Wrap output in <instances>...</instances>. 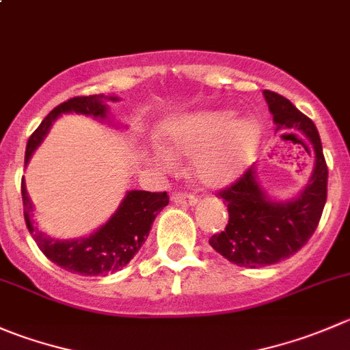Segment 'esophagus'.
<instances>
[{
  "label": "esophagus",
  "mask_w": 350,
  "mask_h": 350,
  "mask_svg": "<svg viewBox=\"0 0 350 350\" xmlns=\"http://www.w3.org/2000/svg\"><path fill=\"white\" fill-rule=\"evenodd\" d=\"M171 200L174 203H178V205H183V206H193L196 202H198L195 196L189 195V193H185V191H174L171 195Z\"/></svg>",
  "instance_id": "1"
}]
</instances>
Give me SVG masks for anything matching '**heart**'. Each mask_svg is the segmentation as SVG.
I'll list each match as a JSON object with an SVG mask.
<instances>
[{"mask_svg":"<svg viewBox=\"0 0 350 350\" xmlns=\"http://www.w3.org/2000/svg\"><path fill=\"white\" fill-rule=\"evenodd\" d=\"M227 111H202L171 121L165 140L176 154L195 155L193 174L205 186L232 181L247 164L260 138L256 121H230Z\"/></svg>","mask_w":350,"mask_h":350,"instance_id":"obj_1","label":"heart"}]
</instances>
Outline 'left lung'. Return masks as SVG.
<instances>
[{
  "instance_id": "obj_1",
  "label": "left lung",
  "mask_w": 350,
  "mask_h": 350,
  "mask_svg": "<svg viewBox=\"0 0 350 350\" xmlns=\"http://www.w3.org/2000/svg\"><path fill=\"white\" fill-rule=\"evenodd\" d=\"M263 96L273 114L275 131L291 128L310 138L314 150V171L299 198L287 203L267 198L258 185L254 167L217 191L227 203L229 220L226 229L213 234L208 243L230 263L246 269L273 265L297 253L317 230L327 202L328 167L317 126L280 94L263 90Z\"/></svg>"
}]
</instances>
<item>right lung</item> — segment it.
<instances>
[{
    "label": "right lung",
    "instance_id": "1",
    "mask_svg": "<svg viewBox=\"0 0 350 350\" xmlns=\"http://www.w3.org/2000/svg\"><path fill=\"white\" fill-rule=\"evenodd\" d=\"M103 99L104 96H78L71 97L66 103H61L59 106L54 107L44 118L39 128L30 135L29 142H27L25 162L29 161L37 145L42 142L53 121L59 114L73 111L78 114L104 118L107 107L103 103ZM111 99L116 100L114 97H111ZM22 202L27 229L32 234L39 250L61 269L71 273L89 277L114 273L130 263L131 258L138 253L142 244L147 239L157 213L169 203V196L167 191H130L106 226L96 230L92 236L71 241L53 239V237H47L46 234L37 230V227L33 226L32 215H30L32 203L27 196L23 179Z\"/></svg>",
    "mask_w": 350,
    "mask_h": 350
}]
</instances>
